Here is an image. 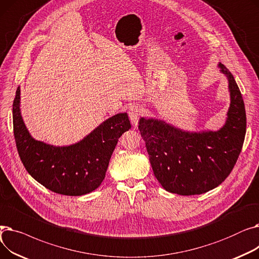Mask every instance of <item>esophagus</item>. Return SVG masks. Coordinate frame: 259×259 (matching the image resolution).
I'll list each match as a JSON object with an SVG mask.
<instances>
[{"label": "esophagus", "instance_id": "esophagus-1", "mask_svg": "<svg viewBox=\"0 0 259 259\" xmlns=\"http://www.w3.org/2000/svg\"><path fill=\"white\" fill-rule=\"evenodd\" d=\"M128 114H129L130 120L132 121V124H133L134 126H138V124H139V118H140V116H141V114H142V109H141L139 106L133 105V106L129 107V109H128Z\"/></svg>", "mask_w": 259, "mask_h": 259}]
</instances>
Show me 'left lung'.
Returning <instances> with one entry per match:
<instances>
[{
	"mask_svg": "<svg viewBox=\"0 0 259 259\" xmlns=\"http://www.w3.org/2000/svg\"><path fill=\"white\" fill-rule=\"evenodd\" d=\"M217 66L228 79L230 94L222 128L188 131L162 119L140 118L152 170L168 192L196 195L210 191L228 178L240 154L247 126L243 100L232 73L222 63Z\"/></svg>",
	"mask_w": 259,
	"mask_h": 259,
	"instance_id": "obj_1",
	"label": "left lung"
}]
</instances>
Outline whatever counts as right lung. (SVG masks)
<instances>
[{
	"mask_svg": "<svg viewBox=\"0 0 259 259\" xmlns=\"http://www.w3.org/2000/svg\"><path fill=\"white\" fill-rule=\"evenodd\" d=\"M13 134L20 158L32 178L50 191L69 196L92 192L105 179L121 134L131 128L128 114L104 120L79 142L53 146L31 137L21 114V88L12 105Z\"/></svg>",
	"mask_w": 259,
	"mask_h": 259,
	"instance_id": "right-lung-1",
	"label": "right lung"
}]
</instances>
